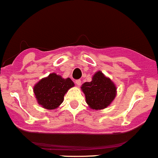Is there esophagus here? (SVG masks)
<instances>
[{
  "label": "esophagus",
  "instance_id": "obj_1",
  "mask_svg": "<svg viewBox=\"0 0 158 158\" xmlns=\"http://www.w3.org/2000/svg\"><path fill=\"white\" fill-rule=\"evenodd\" d=\"M76 84L78 85V86H79V85H81V80H80V79H77V80H76Z\"/></svg>",
  "mask_w": 158,
  "mask_h": 158
}]
</instances>
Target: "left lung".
I'll use <instances>...</instances> for the list:
<instances>
[{"instance_id":"1","label":"left lung","mask_w":158,"mask_h":158,"mask_svg":"<svg viewBox=\"0 0 158 158\" xmlns=\"http://www.w3.org/2000/svg\"><path fill=\"white\" fill-rule=\"evenodd\" d=\"M81 89L85 94L87 104L95 110L107 108L115 98L117 90L114 82L101 71L95 73L92 81L82 84Z\"/></svg>"}]
</instances>
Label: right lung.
<instances>
[{"instance_id": "1", "label": "right lung", "mask_w": 158, "mask_h": 158, "mask_svg": "<svg viewBox=\"0 0 158 158\" xmlns=\"http://www.w3.org/2000/svg\"><path fill=\"white\" fill-rule=\"evenodd\" d=\"M74 85L69 78L63 79L61 76L51 73L34 85L33 92L38 104L44 109L52 110L62 104L65 94Z\"/></svg>"}]
</instances>
